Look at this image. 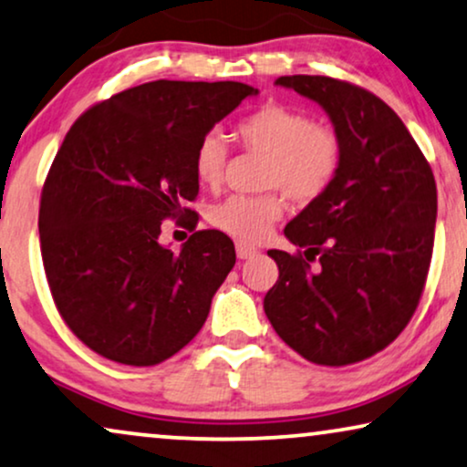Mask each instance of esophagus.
Segmentation results:
<instances>
[{"instance_id":"obj_1","label":"esophagus","mask_w":467,"mask_h":467,"mask_svg":"<svg viewBox=\"0 0 467 467\" xmlns=\"http://www.w3.org/2000/svg\"><path fill=\"white\" fill-rule=\"evenodd\" d=\"M258 254V250L254 245H247V244H244V241H239L237 244V256L241 258V260H247V258H254Z\"/></svg>"}]
</instances>
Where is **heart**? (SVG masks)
<instances>
[{
	"instance_id": "obj_1",
	"label": "heart",
	"mask_w": 467,
	"mask_h": 467,
	"mask_svg": "<svg viewBox=\"0 0 467 467\" xmlns=\"http://www.w3.org/2000/svg\"><path fill=\"white\" fill-rule=\"evenodd\" d=\"M241 145L269 158L265 171L266 188L282 190L298 204L314 202L331 188L341 164L337 130L316 123L307 110L269 102L234 126ZM228 147L222 134L207 132L194 151L196 179L207 188L222 182ZM284 215L277 194H234L211 211V222L223 233L244 241H260Z\"/></svg>"
}]
</instances>
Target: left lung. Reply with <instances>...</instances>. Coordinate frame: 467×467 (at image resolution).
I'll use <instances>...</instances> for the list:
<instances>
[{
  "label": "left lung",
  "instance_id": "8db88e82",
  "mask_svg": "<svg viewBox=\"0 0 467 467\" xmlns=\"http://www.w3.org/2000/svg\"><path fill=\"white\" fill-rule=\"evenodd\" d=\"M275 85L325 109L341 139V164L331 188L284 228L298 252H269L279 277L265 314L303 358L358 363L384 350L419 306L433 252L436 179L403 121L374 93L307 74Z\"/></svg>",
  "mask_w": 467,
  "mask_h": 467
}]
</instances>
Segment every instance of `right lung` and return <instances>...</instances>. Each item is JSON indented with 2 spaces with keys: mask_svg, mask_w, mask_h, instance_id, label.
I'll use <instances>...</instances> for the list:
<instances>
[{
  "mask_svg": "<svg viewBox=\"0 0 467 467\" xmlns=\"http://www.w3.org/2000/svg\"><path fill=\"white\" fill-rule=\"evenodd\" d=\"M256 93L153 80L85 110L66 134L42 188V263L61 318L99 357L149 368L202 328L234 245L196 230L172 252L161 220L194 213L183 202L198 196V140Z\"/></svg>",
  "mask_w": 467,
  "mask_h": 467,
  "instance_id": "right-lung-1",
  "label": "right lung"
}]
</instances>
